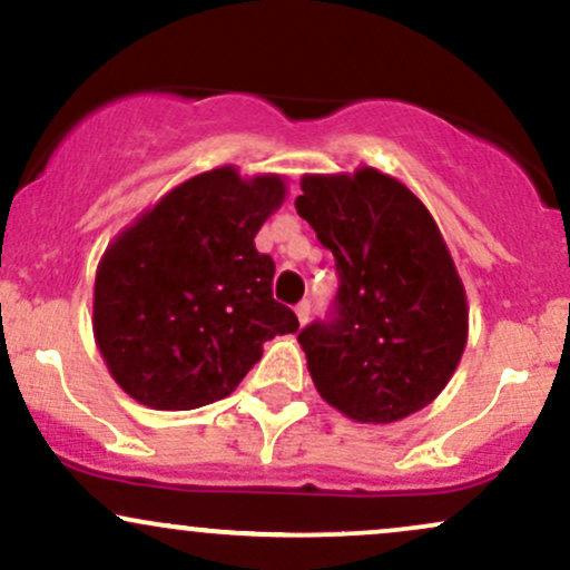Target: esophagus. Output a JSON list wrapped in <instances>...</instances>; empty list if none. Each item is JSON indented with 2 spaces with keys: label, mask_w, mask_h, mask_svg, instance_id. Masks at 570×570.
Returning <instances> with one entry per match:
<instances>
[{
  "label": "esophagus",
  "mask_w": 570,
  "mask_h": 570,
  "mask_svg": "<svg viewBox=\"0 0 570 570\" xmlns=\"http://www.w3.org/2000/svg\"><path fill=\"white\" fill-rule=\"evenodd\" d=\"M294 313H297V322H299V326H305V324H307V318H311V303H307V299H303V303H299L297 307H294Z\"/></svg>",
  "instance_id": "34e87169"
}]
</instances>
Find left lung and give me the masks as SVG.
I'll use <instances>...</instances> for the list:
<instances>
[{
	"instance_id": "8db88e82",
	"label": "left lung",
	"mask_w": 570,
	"mask_h": 570,
	"mask_svg": "<svg viewBox=\"0 0 570 570\" xmlns=\"http://www.w3.org/2000/svg\"><path fill=\"white\" fill-rule=\"evenodd\" d=\"M297 214L335 254L330 322L299 332L313 385L356 423H396L442 394L469 335L466 289L440 227L394 176L305 174Z\"/></svg>"
}]
</instances>
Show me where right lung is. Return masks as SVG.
<instances>
[{"instance_id": "add662e5", "label": "right lung", "mask_w": 570, "mask_h": 570, "mask_svg": "<svg viewBox=\"0 0 570 570\" xmlns=\"http://www.w3.org/2000/svg\"><path fill=\"white\" fill-rule=\"evenodd\" d=\"M286 198L284 176L222 166L166 193L104 252L94 337L115 383L153 410L233 394L263 345L297 332L273 299L276 265L254 235Z\"/></svg>"}]
</instances>
